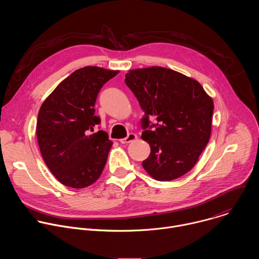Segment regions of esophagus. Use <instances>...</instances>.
Here are the masks:
<instances>
[{"label":"esophagus","instance_id":"obj_1","mask_svg":"<svg viewBox=\"0 0 259 259\" xmlns=\"http://www.w3.org/2000/svg\"><path fill=\"white\" fill-rule=\"evenodd\" d=\"M135 139H137V135L136 134H134V133H129L128 135H127V137H125V138H122L120 141H121V143H129V142H131V141H134Z\"/></svg>","mask_w":259,"mask_h":259}]
</instances>
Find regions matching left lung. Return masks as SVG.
<instances>
[{
    "instance_id": "obj_1",
    "label": "left lung",
    "mask_w": 259,
    "mask_h": 259,
    "mask_svg": "<svg viewBox=\"0 0 259 259\" xmlns=\"http://www.w3.org/2000/svg\"><path fill=\"white\" fill-rule=\"evenodd\" d=\"M125 77L144 112L141 138L151 146L142 167L159 181L188 173L210 138L212 98L199 82L170 68H137ZM151 116L156 124H150Z\"/></svg>"
}]
</instances>
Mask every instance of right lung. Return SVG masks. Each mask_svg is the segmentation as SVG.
I'll return each instance as SVG.
<instances>
[{
	"label": "right lung",
	"mask_w": 259,
	"mask_h": 259,
	"mask_svg": "<svg viewBox=\"0 0 259 259\" xmlns=\"http://www.w3.org/2000/svg\"><path fill=\"white\" fill-rule=\"evenodd\" d=\"M119 70L85 66L63 80L43 102L36 138L52 174L66 187L83 189L101 175L113 145L100 124L95 102L102 86Z\"/></svg>",
	"instance_id": "add662e5"
}]
</instances>
